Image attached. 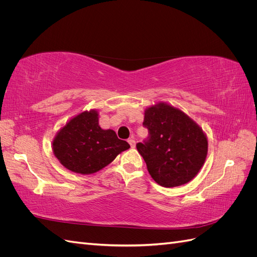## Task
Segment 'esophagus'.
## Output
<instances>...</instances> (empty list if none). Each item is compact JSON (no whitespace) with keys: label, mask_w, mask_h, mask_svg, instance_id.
I'll return each mask as SVG.
<instances>
[{"label":"esophagus","mask_w":257,"mask_h":257,"mask_svg":"<svg viewBox=\"0 0 257 257\" xmlns=\"http://www.w3.org/2000/svg\"><path fill=\"white\" fill-rule=\"evenodd\" d=\"M127 142H128V144H130V146H131L132 148H135L136 143H135V139H134V137H131Z\"/></svg>","instance_id":"34e87169"}]
</instances>
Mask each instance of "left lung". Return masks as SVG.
Segmentation results:
<instances>
[{
  "instance_id": "obj_1",
  "label": "left lung",
  "mask_w": 257,
  "mask_h": 257,
  "mask_svg": "<svg viewBox=\"0 0 257 257\" xmlns=\"http://www.w3.org/2000/svg\"><path fill=\"white\" fill-rule=\"evenodd\" d=\"M143 125L149 136L136 148L153 180L165 188L191 181L207 157L208 142L201 128L164 103L148 108Z\"/></svg>"
}]
</instances>
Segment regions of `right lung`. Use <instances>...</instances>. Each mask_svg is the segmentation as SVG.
I'll return each instance as SVG.
<instances>
[{
    "instance_id": "1",
    "label": "right lung",
    "mask_w": 257,
    "mask_h": 257,
    "mask_svg": "<svg viewBox=\"0 0 257 257\" xmlns=\"http://www.w3.org/2000/svg\"><path fill=\"white\" fill-rule=\"evenodd\" d=\"M130 145L112 130H102L96 111H84L69 121L53 141L54 155L77 174H93L104 168Z\"/></svg>"
}]
</instances>
